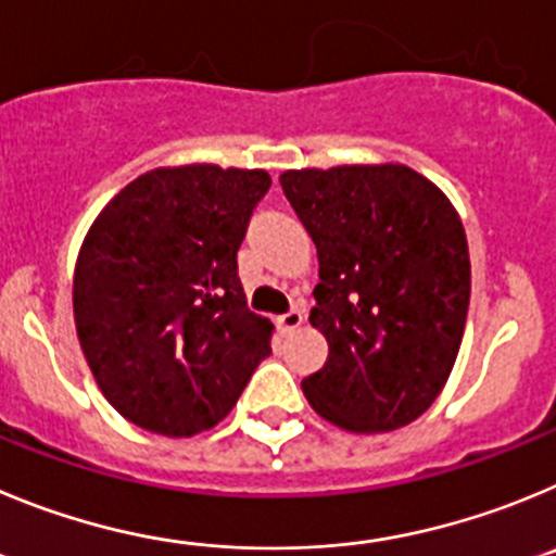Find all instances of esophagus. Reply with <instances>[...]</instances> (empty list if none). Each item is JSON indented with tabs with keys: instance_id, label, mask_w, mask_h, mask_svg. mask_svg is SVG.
Listing matches in <instances>:
<instances>
[{
	"instance_id": "esophagus-1",
	"label": "esophagus",
	"mask_w": 556,
	"mask_h": 556,
	"mask_svg": "<svg viewBox=\"0 0 556 556\" xmlns=\"http://www.w3.org/2000/svg\"><path fill=\"white\" fill-rule=\"evenodd\" d=\"M277 324H279V329H282L285 334L296 332V329L304 324V313H302V309H288V313L279 315Z\"/></svg>"
}]
</instances>
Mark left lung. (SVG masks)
I'll list each match as a JSON object with an SVG mask.
<instances>
[{
    "mask_svg": "<svg viewBox=\"0 0 556 556\" xmlns=\"http://www.w3.org/2000/svg\"><path fill=\"white\" fill-rule=\"evenodd\" d=\"M279 182L318 252L309 324L329 357L302 382L309 407L346 432L407 427L463 343L471 257L457 210L402 163L290 168Z\"/></svg>",
    "mask_w": 556,
    "mask_h": 556,
    "instance_id": "left-lung-1",
    "label": "left lung"
}]
</instances>
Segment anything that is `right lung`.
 <instances>
[{"label":"right lung","instance_id":"1","mask_svg":"<svg viewBox=\"0 0 556 556\" xmlns=\"http://www.w3.org/2000/svg\"><path fill=\"white\" fill-rule=\"evenodd\" d=\"M263 168L163 166L110 199L74 266V324L102 396L135 427H216L271 354L238 279Z\"/></svg>","mask_w":556,"mask_h":556}]
</instances>
